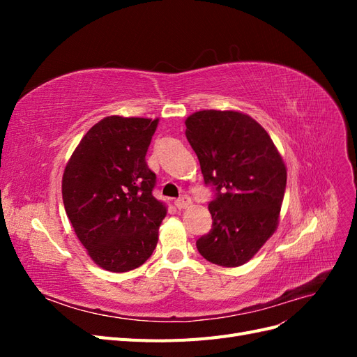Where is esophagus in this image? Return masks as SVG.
Instances as JSON below:
<instances>
[{
	"label": "esophagus",
	"instance_id": "1",
	"mask_svg": "<svg viewBox=\"0 0 357 357\" xmlns=\"http://www.w3.org/2000/svg\"><path fill=\"white\" fill-rule=\"evenodd\" d=\"M190 204H192V199H190L188 195H183V197H180L178 199H176V201H174V205H176V207H177L178 210L188 208Z\"/></svg>",
	"mask_w": 357,
	"mask_h": 357
}]
</instances>
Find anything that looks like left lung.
Masks as SVG:
<instances>
[{
  "label": "left lung",
  "mask_w": 357,
  "mask_h": 357,
  "mask_svg": "<svg viewBox=\"0 0 357 357\" xmlns=\"http://www.w3.org/2000/svg\"><path fill=\"white\" fill-rule=\"evenodd\" d=\"M185 123L205 185L215 192L211 229L197 241L198 252L215 265H244L277 229L287 180L283 158L244 113L202 110Z\"/></svg>",
  "instance_id": "left-lung-1"
}]
</instances>
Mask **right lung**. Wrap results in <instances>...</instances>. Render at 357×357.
<instances>
[{
	"label": "right lung",
	"mask_w": 357,
	"mask_h": 357,
	"mask_svg": "<svg viewBox=\"0 0 357 357\" xmlns=\"http://www.w3.org/2000/svg\"><path fill=\"white\" fill-rule=\"evenodd\" d=\"M159 119L109 116L75 147L62 177V199L92 261L112 273L143 265L167 215L153 197L146 153Z\"/></svg>",
	"instance_id": "1"
}]
</instances>
